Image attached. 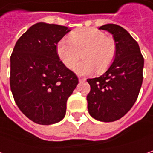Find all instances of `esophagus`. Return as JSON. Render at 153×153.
I'll list each match as a JSON object with an SVG mask.
<instances>
[{"mask_svg":"<svg viewBox=\"0 0 153 153\" xmlns=\"http://www.w3.org/2000/svg\"><path fill=\"white\" fill-rule=\"evenodd\" d=\"M79 82H85V78H79Z\"/></svg>","mask_w":153,"mask_h":153,"instance_id":"34e87169","label":"esophagus"}]
</instances>
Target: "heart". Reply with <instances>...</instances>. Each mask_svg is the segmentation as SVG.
I'll return each instance as SVG.
<instances>
[{
	"label": "heart",
	"mask_w": 153,
	"mask_h": 153,
	"mask_svg": "<svg viewBox=\"0 0 153 153\" xmlns=\"http://www.w3.org/2000/svg\"><path fill=\"white\" fill-rule=\"evenodd\" d=\"M84 60L75 65L74 72L79 75H87L97 69L103 73L114 61L116 53L113 38L95 28H81L73 31L69 40L62 39L56 47L60 60L68 68H72L81 56Z\"/></svg>",
	"instance_id": "b5f03b06"
}]
</instances>
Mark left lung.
Returning a JSON list of instances; mask_svg holds the SVG:
<instances>
[{
	"label": "left lung",
	"instance_id": "1",
	"mask_svg": "<svg viewBox=\"0 0 153 153\" xmlns=\"http://www.w3.org/2000/svg\"><path fill=\"white\" fill-rule=\"evenodd\" d=\"M99 30L112 34L116 53L103 75L87 79V108L94 119L110 123L125 116L135 103L142 85L144 58L138 43L122 26L107 24Z\"/></svg>",
	"mask_w": 153,
	"mask_h": 153
}]
</instances>
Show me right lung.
<instances>
[{
    "label": "right lung",
    "instance_id": "right-lung-1",
    "mask_svg": "<svg viewBox=\"0 0 153 153\" xmlns=\"http://www.w3.org/2000/svg\"><path fill=\"white\" fill-rule=\"evenodd\" d=\"M71 29L39 22L19 38L10 58V86L25 116L41 125L59 123L79 83L60 60L56 44Z\"/></svg>",
    "mask_w": 153,
    "mask_h": 153
}]
</instances>
